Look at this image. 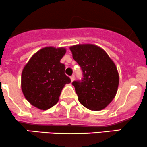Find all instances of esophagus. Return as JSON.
I'll use <instances>...</instances> for the list:
<instances>
[{
  "instance_id": "esophagus-1",
  "label": "esophagus",
  "mask_w": 147,
  "mask_h": 147,
  "mask_svg": "<svg viewBox=\"0 0 147 147\" xmlns=\"http://www.w3.org/2000/svg\"><path fill=\"white\" fill-rule=\"evenodd\" d=\"M70 78H71V82H72V81H74V78H75V76H74V75H72L70 77Z\"/></svg>"
}]
</instances>
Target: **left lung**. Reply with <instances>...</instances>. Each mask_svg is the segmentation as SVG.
Segmentation results:
<instances>
[{
	"label": "left lung",
	"instance_id": "left-lung-1",
	"mask_svg": "<svg viewBox=\"0 0 147 147\" xmlns=\"http://www.w3.org/2000/svg\"><path fill=\"white\" fill-rule=\"evenodd\" d=\"M74 60L83 72L81 81H75L78 101L92 111L104 109L112 101L118 89V71L107 52L94 44L71 46Z\"/></svg>",
	"mask_w": 147,
	"mask_h": 147
}]
</instances>
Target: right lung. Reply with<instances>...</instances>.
Returning <instances> with one entry per match:
<instances>
[{
    "instance_id": "obj_1",
    "label": "right lung",
    "mask_w": 147,
    "mask_h": 147,
    "mask_svg": "<svg viewBox=\"0 0 147 147\" xmlns=\"http://www.w3.org/2000/svg\"><path fill=\"white\" fill-rule=\"evenodd\" d=\"M65 48L48 46L32 56L23 69L21 89L31 105L41 110L57 104L62 89L71 79L66 75L65 65L61 59Z\"/></svg>"
}]
</instances>
